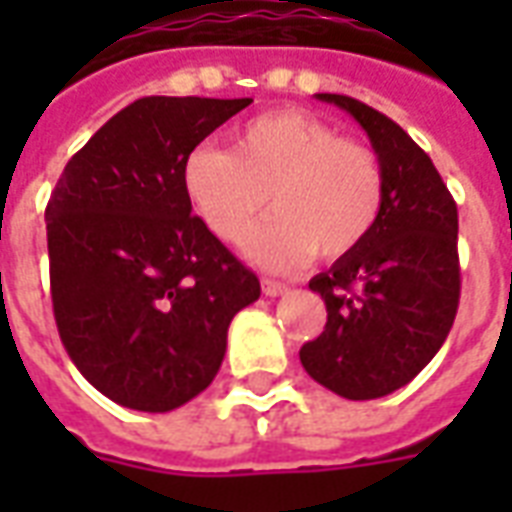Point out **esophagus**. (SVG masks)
I'll return each instance as SVG.
<instances>
[{
    "label": "esophagus",
    "mask_w": 512,
    "mask_h": 512,
    "mask_svg": "<svg viewBox=\"0 0 512 512\" xmlns=\"http://www.w3.org/2000/svg\"><path fill=\"white\" fill-rule=\"evenodd\" d=\"M263 293L268 299H277V296H285L288 293V285L285 282H277V279H263Z\"/></svg>",
    "instance_id": "obj_1"
}]
</instances>
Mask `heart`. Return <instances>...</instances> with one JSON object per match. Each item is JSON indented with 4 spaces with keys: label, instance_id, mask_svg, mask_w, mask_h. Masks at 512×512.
<instances>
[{
    "label": "heart",
    "instance_id": "1",
    "mask_svg": "<svg viewBox=\"0 0 512 512\" xmlns=\"http://www.w3.org/2000/svg\"><path fill=\"white\" fill-rule=\"evenodd\" d=\"M230 142V150L194 147L183 186L202 222L227 244L244 241L272 197L275 216L244 246L255 266L293 271L312 255L337 260L373 233L386 194L373 147L293 109L246 120Z\"/></svg>",
    "mask_w": 512,
    "mask_h": 512
}]
</instances>
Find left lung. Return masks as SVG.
I'll return each instance as SVG.
<instances>
[{
	"label": "left lung",
	"instance_id": "8db88e82",
	"mask_svg": "<svg viewBox=\"0 0 512 512\" xmlns=\"http://www.w3.org/2000/svg\"><path fill=\"white\" fill-rule=\"evenodd\" d=\"M365 128L386 178L373 233L310 279L326 329L304 343V370L334 395L376 400L406 386L439 354L461 296L458 208L422 147L356 98L315 95Z\"/></svg>",
	"mask_w": 512,
	"mask_h": 512
}]
</instances>
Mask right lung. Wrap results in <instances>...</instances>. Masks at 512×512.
Masks as SVG:
<instances>
[{
	"label": "right lung",
	"instance_id": "obj_1",
	"mask_svg": "<svg viewBox=\"0 0 512 512\" xmlns=\"http://www.w3.org/2000/svg\"><path fill=\"white\" fill-rule=\"evenodd\" d=\"M252 98L150 95L65 164L46 205L51 304L90 384L164 414L208 389L260 279L191 216L183 164Z\"/></svg>",
	"mask_w": 512,
	"mask_h": 512
}]
</instances>
